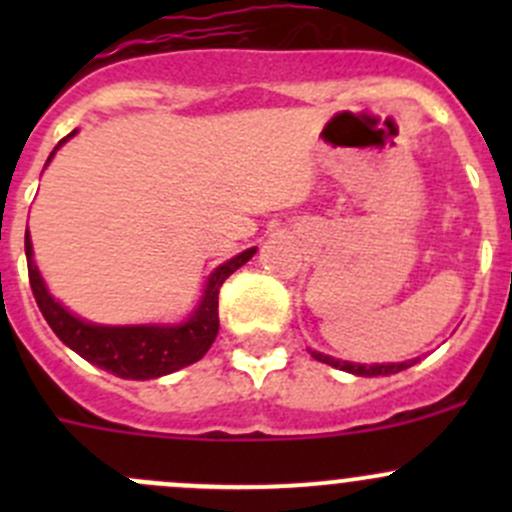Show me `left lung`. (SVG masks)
Masks as SVG:
<instances>
[{
    "instance_id": "8db88e82",
    "label": "left lung",
    "mask_w": 512,
    "mask_h": 512,
    "mask_svg": "<svg viewBox=\"0 0 512 512\" xmlns=\"http://www.w3.org/2000/svg\"><path fill=\"white\" fill-rule=\"evenodd\" d=\"M314 356L317 361H322V364H329L334 366V369H342V371H349V374H356V376H389V374H399V371L409 369V366H414L418 359H409V361H401V364H352V361H342V359H332V356L322 354V352H309Z\"/></svg>"
}]
</instances>
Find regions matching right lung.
Masks as SVG:
<instances>
[{
    "mask_svg": "<svg viewBox=\"0 0 512 512\" xmlns=\"http://www.w3.org/2000/svg\"><path fill=\"white\" fill-rule=\"evenodd\" d=\"M76 131L61 143L69 141ZM56 146V148H59ZM56 148L51 151L49 160L54 158ZM46 160V163H49ZM24 250H27V267H29V285H32L34 299L39 304L41 314L54 329L56 337L74 349L76 354L84 356L86 361L96 364L98 369L111 371V374L121 376V379H158V376L173 374V371L183 369V366L195 364L203 359L210 344L215 342L220 329L218 317V294L220 287L227 277L235 270H240L247 260L257 252V247L240 252L237 257L227 260L220 265L213 275L208 277L203 299H200L198 309L193 317L183 324H170V327H160V324H133V327H103V324H91L84 319L74 317L69 309L61 307L46 289L41 280L39 270L34 265V250L32 237L24 235Z\"/></svg>",
    "mask_w": 512,
    "mask_h": 512,
    "instance_id": "right-lung-1",
    "label": "right lung"
}]
</instances>
